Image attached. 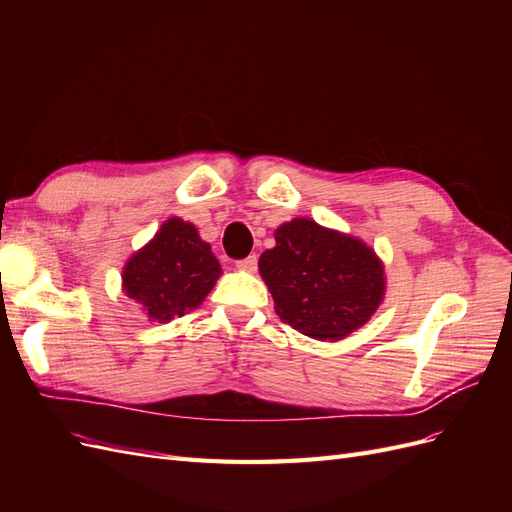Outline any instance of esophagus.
I'll list each match as a JSON object with an SVG mask.
<instances>
[{
  "label": "esophagus",
  "instance_id": "34e87169",
  "mask_svg": "<svg viewBox=\"0 0 512 512\" xmlns=\"http://www.w3.org/2000/svg\"><path fill=\"white\" fill-rule=\"evenodd\" d=\"M256 267H258V258H256V254H254V256H247V258H243V260H237V269H239V271L254 273V271H256Z\"/></svg>",
  "mask_w": 512,
  "mask_h": 512
}]
</instances>
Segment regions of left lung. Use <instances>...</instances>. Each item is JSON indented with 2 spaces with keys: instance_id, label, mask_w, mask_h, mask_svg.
<instances>
[{
  "instance_id": "obj_1",
  "label": "left lung",
  "mask_w": 512,
  "mask_h": 512,
  "mask_svg": "<svg viewBox=\"0 0 512 512\" xmlns=\"http://www.w3.org/2000/svg\"><path fill=\"white\" fill-rule=\"evenodd\" d=\"M258 271L277 316L318 342L361 329L386 294L384 262L365 241L309 218L275 228V247L262 252Z\"/></svg>"
}]
</instances>
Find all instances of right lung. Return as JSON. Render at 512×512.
<instances>
[{
    "label": "right lung",
    "mask_w": 512,
    "mask_h": 512,
    "mask_svg": "<svg viewBox=\"0 0 512 512\" xmlns=\"http://www.w3.org/2000/svg\"><path fill=\"white\" fill-rule=\"evenodd\" d=\"M220 260L198 228L168 218L153 239L134 252L121 271V290L141 305L151 322H170L207 299L218 277Z\"/></svg>",
    "instance_id": "add662e5"
}]
</instances>
